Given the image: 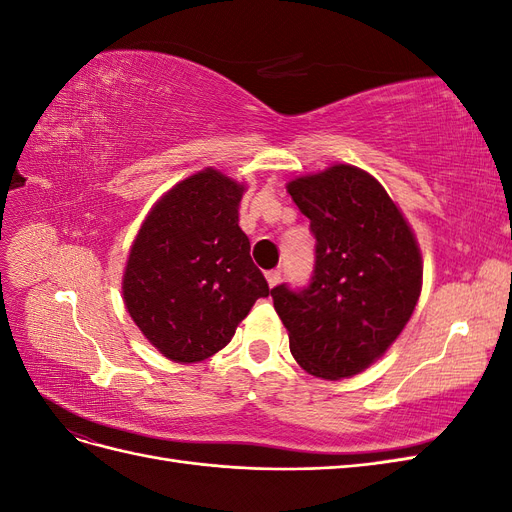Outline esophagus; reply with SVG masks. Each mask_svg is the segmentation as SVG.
Wrapping results in <instances>:
<instances>
[{"label":"esophagus","mask_w":512,"mask_h":512,"mask_svg":"<svg viewBox=\"0 0 512 512\" xmlns=\"http://www.w3.org/2000/svg\"><path fill=\"white\" fill-rule=\"evenodd\" d=\"M280 280H282V273L280 271H267V282H269L271 288H275L277 284H280Z\"/></svg>","instance_id":"esophagus-1"}]
</instances>
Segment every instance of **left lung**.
I'll use <instances>...</instances> for the list:
<instances>
[{"mask_svg": "<svg viewBox=\"0 0 512 512\" xmlns=\"http://www.w3.org/2000/svg\"><path fill=\"white\" fill-rule=\"evenodd\" d=\"M286 188L309 220L316 262L303 290H271L273 307L307 374L356 376L408 324L423 286L421 250L404 213L361 168L335 164Z\"/></svg>", "mask_w": 512, "mask_h": 512, "instance_id": "left-lung-1", "label": "left lung"}]
</instances>
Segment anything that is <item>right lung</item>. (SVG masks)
Instances as JSON below:
<instances>
[{
	"instance_id": "1",
	"label": "right lung",
	"mask_w": 512,
	"mask_h": 512,
	"mask_svg": "<svg viewBox=\"0 0 512 512\" xmlns=\"http://www.w3.org/2000/svg\"><path fill=\"white\" fill-rule=\"evenodd\" d=\"M243 190L220 170H200L158 200L132 243L123 303L170 361L220 352L252 305L269 297L239 228Z\"/></svg>"
}]
</instances>
